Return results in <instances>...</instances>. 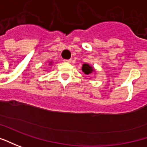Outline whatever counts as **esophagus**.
I'll use <instances>...</instances> for the list:
<instances>
[{
	"label": "esophagus",
	"mask_w": 147,
	"mask_h": 147,
	"mask_svg": "<svg viewBox=\"0 0 147 147\" xmlns=\"http://www.w3.org/2000/svg\"><path fill=\"white\" fill-rule=\"evenodd\" d=\"M63 62L64 63H71V59H64L63 60Z\"/></svg>",
	"instance_id": "34e87169"
}]
</instances>
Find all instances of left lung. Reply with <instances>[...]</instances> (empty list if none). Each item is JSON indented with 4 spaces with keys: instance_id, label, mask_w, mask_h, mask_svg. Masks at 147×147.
<instances>
[{
    "instance_id": "1",
    "label": "left lung",
    "mask_w": 147,
    "mask_h": 147,
    "mask_svg": "<svg viewBox=\"0 0 147 147\" xmlns=\"http://www.w3.org/2000/svg\"><path fill=\"white\" fill-rule=\"evenodd\" d=\"M82 71L86 75H89V74L94 72V68L92 66H90L89 64L84 63L82 66Z\"/></svg>"
}]
</instances>
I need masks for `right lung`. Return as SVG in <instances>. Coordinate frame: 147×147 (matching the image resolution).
I'll return each instance as SVG.
<instances>
[{"mask_svg":"<svg viewBox=\"0 0 147 147\" xmlns=\"http://www.w3.org/2000/svg\"><path fill=\"white\" fill-rule=\"evenodd\" d=\"M50 63V64H52V62H50V63Z\"/></svg>","mask_w":147,"mask_h":147,"instance_id":"1","label":"right lung"}]
</instances>
